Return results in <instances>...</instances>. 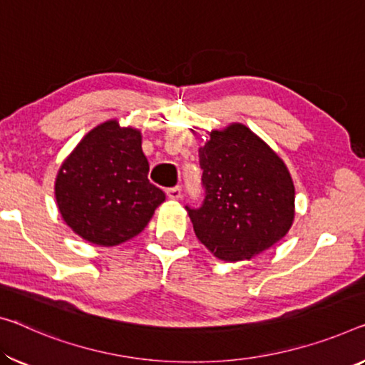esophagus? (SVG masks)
Here are the masks:
<instances>
[{
    "mask_svg": "<svg viewBox=\"0 0 365 365\" xmlns=\"http://www.w3.org/2000/svg\"><path fill=\"white\" fill-rule=\"evenodd\" d=\"M166 195H168V197H170L171 200H178V199H181V187L176 186V187H170V189H166Z\"/></svg>",
    "mask_w": 365,
    "mask_h": 365,
    "instance_id": "1",
    "label": "esophagus"
}]
</instances>
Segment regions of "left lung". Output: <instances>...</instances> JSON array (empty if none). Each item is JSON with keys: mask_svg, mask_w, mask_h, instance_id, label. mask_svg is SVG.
I'll return each mask as SVG.
<instances>
[{"mask_svg": "<svg viewBox=\"0 0 365 365\" xmlns=\"http://www.w3.org/2000/svg\"><path fill=\"white\" fill-rule=\"evenodd\" d=\"M199 148L205 199L186 207L194 233L222 261L250 259L289 233L295 187L282 158L240 122L212 130Z\"/></svg>", "mask_w": 365, "mask_h": 365, "instance_id": "8db88e82", "label": "left lung"}]
</instances>
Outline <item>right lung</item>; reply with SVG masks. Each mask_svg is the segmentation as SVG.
Listing matches in <instances>:
<instances>
[{"label": "right lung", "instance_id": "add662e5", "mask_svg": "<svg viewBox=\"0 0 365 365\" xmlns=\"http://www.w3.org/2000/svg\"><path fill=\"white\" fill-rule=\"evenodd\" d=\"M142 132L117 119L91 128L61 163L55 199L63 222L98 246L137 237L166 195L148 181Z\"/></svg>", "mask_w": 365, "mask_h": 365}]
</instances>
